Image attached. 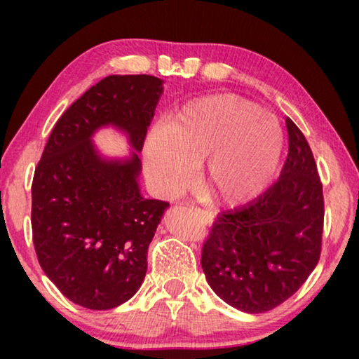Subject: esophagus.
<instances>
[{"label": "esophagus", "mask_w": 359, "mask_h": 359, "mask_svg": "<svg viewBox=\"0 0 359 359\" xmlns=\"http://www.w3.org/2000/svg\"><path fill=\"white\" fill-rule=\"evenodd\" d=\"M194 210L198 212L201 222H203L204 225L212 224V214L208 212V210H204V209H199V208H194Z\"/></svg>", "instance_id": "esophagus-1"}]
</instances>
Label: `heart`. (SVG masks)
Returning a JSON list of instances; mask_svg holds the SVG:
<instances>
[{"label":"heart","instance_id":"obj_1","mask_svg":"<svg viewBox=\"0 0 359 359\" xmlns=\"http://www.w3.org/2000/svg\"><path fill=\"white\" fill-rule=\"evenodd\" d=\"M284 149L276 117L232 95L189 102L149 140L145 166L163 194L188 184L194 165L204 163L201 186L210 201L240 204L266 188Z\"/></svg>","mask_w":359,"mask_h":359}]
</instances>
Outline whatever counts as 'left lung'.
I'll use <instances>...</instances> for the list:
<instances>
[{"label":"left lung","mask_w":359,"mask_h":359,"mask_svg":"<svg viewBox=\"0 0 359 359\" xmlns=\"http://www.w3.org/2000/svg\"><path fill=\"white\" fill-rule=\"evenodd\" d=\"M281 176L242 208L219 214L203 243L209 286L238 311L278 307L311 276L322 252L323 191L306 137L286 117Z\"/></svg>","instance_id":"8db88e82"}]
</instances>
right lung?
<instances>
[{"mask_svg": "<svg viewBox=\"0 0 359 359\" xmlns=\"http://www.w3.org/2000/svg\"><path fill=\"white\" fill-rule=\"evenodd\" d=\"M161 91V80L151 75L102 78L57 121L34 171L31 224L39 264L81 307L107 311L134 296L170 205L142 198L139 156L102 160L91 135L112 124L140 151Z\"/></svg>", "mask_w": 359, "mask_h": 359, "instance_id": "obj_1", "label": "right lung"}]
</instances>
